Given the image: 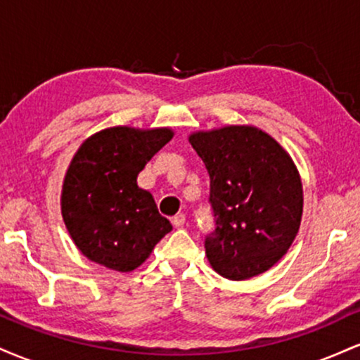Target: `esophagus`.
<instances>
[{
    "mask_svg": "<svg viewBox=\"0 0 360 360\" xmlns=\"http://www.w3.org/2000/svg\"><path fill=\"white\" fill-rule=\"evenodd\" d=\"M184 223H186V214L184 213H177L176 217H172V225L177 226V229H179V226H183Z\"/></svg>",
    "mask_w": 360,
    "mask_h": 360,
    "instance_id": "obj_1",
    "label": "esophagus"
}]
</instances>
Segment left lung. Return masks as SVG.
<instances>
[{"label": "left lung", "mask_w": 360, "mask_h": 360, "mask_svg": "<svg viewBox=\"0 0 360 360\" xmlns=\"http://www.w3.org/2000/svg\"><path fill=\"white\" fill-rule=\"evenodd\" d=\"M210 176L214 229L206 257L223 278L271 269L300 230L303 188L291 157L254 127H225L189 137Z\"/></svg>", "instance_id": "left-lung-1"}]
</instances>
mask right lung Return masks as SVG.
<instances>
[{
  "mask_svg": "<svg viewBox=\"0 0 360 360\" xmlns=\"http://www.w3.org/2000/svg\"><path fill=\"white\" fill-rule=\"evenodd\" d=\"M171 139L169 128H106L74 155L62 188V218L89 260L134 271L171 232L152 194L137 186L139 172Z\"/></svg>",
  "mask_w": 360,
  "mask_h": 360,
  "instance_id": "obj_1",
  "label": "right lung"
}]
</instances>
